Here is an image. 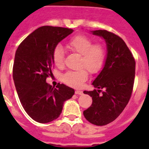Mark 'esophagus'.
<instances>
[{"mask_svg": "<svg viewBox=\"0 0 149 149\" xmlns=\"http://www.w3.org/2000/svg\"><path fill=\"white\" fill-rule=\"evenodd\" d=\"M75 93H76V94H77V95H82V94H83V91H75Z\"/></svg>", "mask_w": 149, "mask_h": 149, "instance_id": "1", "label": "esophagus"}]
</instances>
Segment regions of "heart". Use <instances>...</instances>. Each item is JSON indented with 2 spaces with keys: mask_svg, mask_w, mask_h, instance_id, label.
<instances>
[{
  "mask_svg": "<svg viewBox=\"0 0 149 149\" xmlns=\"http://www.w3.org/2000/svg\"><path fill=\"white\" fill-rule=\"evenodd\" d=\"M71 51L81 55L80 67L86 68L91 73H97L104 66L106 60V49L103 45L93 44L91 38L84 35L72 37L67 43ZM52 59L55 65L63 67L64 65V50L61 45H57L53 50ZM88 78V72L85 68L76 71H69L63 77V82L69 86L80 87Z\"/></svg>",
  "mask_w": 149,
  "mask_h": 149,
  "instance_id": "1",
  "label": "heart"
}]
</instances>
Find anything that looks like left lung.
Segmentation results:
<instances>
[{"label":"left lung","instance_id":"8db88e82","mask_svg":"<svg viewBox=\"0 0 149 149\" xmlns=\"http://www.w3.org/2000/svg\"><path fill=\"white\" fill-rule=\"evenodd\" d=\"M91 32L104 39L107 57L103 70L92 83L97 90L84 91L93 100L84 115L91 124L103 126L113 121L127 106L134 86L135 61L119 36L106 30ZM101 88L104 91L100 94Z\"/></svg>","mask_w":149,"mask_h":149}]
</instances>
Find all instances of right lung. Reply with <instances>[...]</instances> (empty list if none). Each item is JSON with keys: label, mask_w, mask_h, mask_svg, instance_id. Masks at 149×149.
<instances>
[{"label": "right lung", "mask_w": 149, "mask_h": 149, "mask_svg": "<svg viewBox=\"0 0 149 149\" xmlns=\"http://www.w3.org/2000/svg\"><path fill=\"white\" fill-rule=\"evenodd\" d=\"M66 28L42 26L31 33L16 50L13 79L21 104L37 122L49 123L58 118L63 104L74 94L72 88L46 83L52 75V53L58 42L72 33Z\"/></svg>", "instance_id": "1"}]
</instances>
